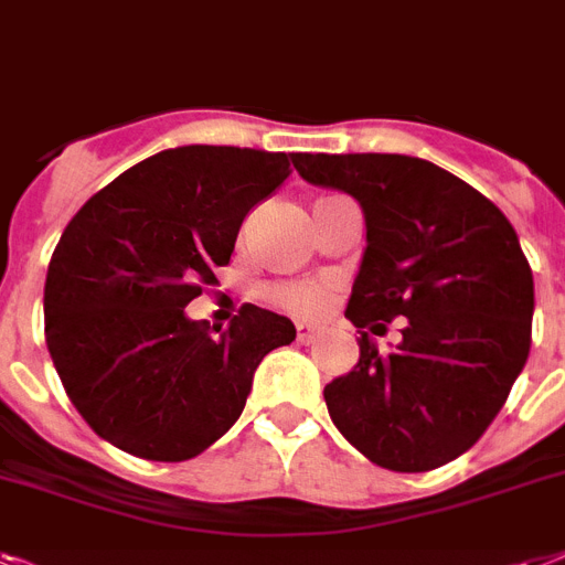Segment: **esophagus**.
<instances>
[{
  "instance_id": "1",
  "label": "esophagus",
  "mask_w": 565,
  "mask_h": 565,
  "mask_svg": "<svg viewBox=\"0 0 565 565\" xmlns=\"http://www.w3.org/2000/svg\"><path fill=\"white\" fill-rule=\"evenodd\" d=\"M316 333L313 324H307V322H296V339L298 342H310Z\"/></svg>"
}]
</instances>
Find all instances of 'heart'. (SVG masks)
<instances>
[{
  "label": "heart",
  "instance_id": "b5f03b06",
  "mask_svg": "<svg viewBox=\"0 0 565 565\" xmlns=\"http://www.w3.org/2000/svg\"><path fill=\"white\" fill-rule=\"evenodd\" d=\"M328 296L330 287L324 281H287L269 290V301L292 316L322 313V307L328 305Z\"/></svg>",
  "mask_w": 565,
  "mask_h": 565
}]
</instances>
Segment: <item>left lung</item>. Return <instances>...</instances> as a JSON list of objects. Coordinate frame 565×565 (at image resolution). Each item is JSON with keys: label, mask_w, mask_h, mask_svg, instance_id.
<instances>
[{"label": "left lung", "mask_w": 565, "mask_h": 565, "mask_svg": "<svg viewBox=\"0 0 565 565\" xmlns=\"http://www.w3.org/2000/svg\"><path fill=\"white\" fill-rule=\"evenodd\" d=\"M301 179L345 191L365 252L345 316L360 362L324 386L330 420L374 465L424 473L479 441L531 351L534 275L488 196L401 153H296ZM404 316L392 355L370 333Z\"/></svg>", "instance_id": "1"}]
</instances>
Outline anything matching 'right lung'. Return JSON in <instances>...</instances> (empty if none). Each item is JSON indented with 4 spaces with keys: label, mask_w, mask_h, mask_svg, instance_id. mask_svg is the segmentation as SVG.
Segmentation results:
<instances>
[{
    "label": "right lung",
    "mask_w": 565,
    "mask_h": 565,
    "mask_svg": "<svg viewBox=\"0 0 565 565\" xmlns=\"http://www.w3.org/2000/svg\"><path fill=\"white\" fill-rule=\"evenodd\" d=\"M287 153L162 150L89 196L45 275V345L68 401L113 447L185 461L232 429L252 374L290 345L287 316L243 305L211 337L185 307L217 284L243 217L290 177Z\"/></svg>",
    "instance_id": "obj_1"
}]
</instances>
